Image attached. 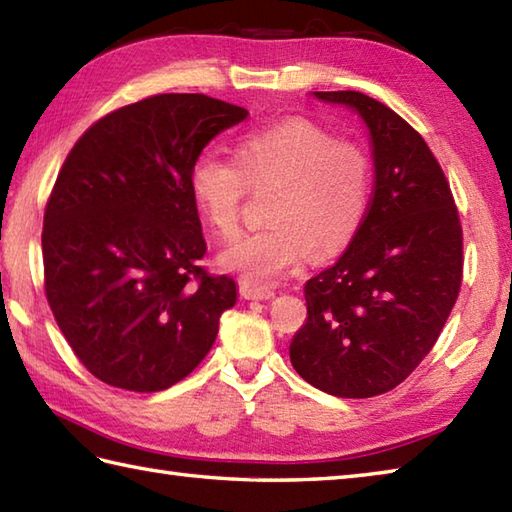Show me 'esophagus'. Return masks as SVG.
Segmentation results:
<instances>
[{"label":"esophagus","mask_w":512,"mask_h":512,"mask_svg":"<svg viewBox=\"0 0 512 512\" xmlns=\"http://www.w3.org/2000/svg\"><path fill=\"white\" fill-rule=\"evenodd\" d=\"M242 297L253 299V302H266V299L275 297V290L264 288V286H253V284H242Z\"/></svg>","instance_id":"esophagus-1"}]
</instances>
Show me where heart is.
<instances>
[{
  "label": "heart",
  "instance_id": "1",
  "mask_svg": "<svg viewBox=\"0 0 512 512\" xmlns=\"http://www.w3.org/2000/svg\"><path fill=\"white\" fill-rule=\"evenodd\" d=\"M237 164L202 153L190 166V193L219 237L237 235L248 186H279L270 226L222 250L219 266L246 284H275L315 248L342 250L362 224L370 197L366 150L310 119L250 130L237 142Z\"/></svg>",
  "mask_w": 512,
  "mask_h": 512
}]
</instances>
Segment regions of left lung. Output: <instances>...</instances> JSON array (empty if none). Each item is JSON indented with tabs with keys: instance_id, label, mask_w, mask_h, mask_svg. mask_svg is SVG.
I'll list each match as a JSON object with an SVG mask.
<instances>
[{
	"instance_id": "1",
	"label": "left lung",
	"mask_w": 512,
	"mask_h": 512,
	"mask_svg": "<svg viewBox=\"0 0 512 512\" xmlns=\"http://www.w3.org/2000/svg\"><path fill=\"white\" fill-rule=\"evenodd\" d=\"M362 119L375 166L364 222L308 279L290 364L335 397L388 393L435 346L462 286V226L437 159L413 126L357 90L313 93Z\"/></svg>"
}]
</instances>
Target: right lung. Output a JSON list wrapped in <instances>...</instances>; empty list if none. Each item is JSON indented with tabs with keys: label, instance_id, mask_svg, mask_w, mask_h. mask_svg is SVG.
<instances>
[{
	"label": "right lung",
	"instance_id": "obj_1",
	"mask_svg": "<svg viewBox=\"0 0 512 512\" xmlns=\"http://www.w3.org/2000/svg\"><path fill=\"white\" fill-rule=\"evenodd\" d=\"M246 115L199 93L148 97L90 126L59 170L44 213L46 297L104 384L155 393L213 348L237 286L199 266L190 166Z\"/></svg>",
	"mask_w": 512,
	"mask_h": 512
}]
</instances>
